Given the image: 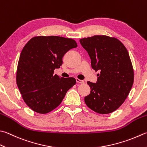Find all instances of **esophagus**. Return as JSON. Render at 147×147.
Masks as SVG:
<instances>
[{
    "instance_id": "esophagus-1",
    "label": "esophagus",
    "mask_w": 147,
    "mask_h": 147,
    "mask_svg": "<svg viewBox=\"0 0 147 147\" xmlns=\"http://www.w3.org/2000/svg\"><path fill=\"white\" fill-rule=\"evenodd\" d=\"M76 81L77 83H80V84H83V83L84 82V81H82V80H80L79 79H76Z\"/></svg>"
}]
</instances>
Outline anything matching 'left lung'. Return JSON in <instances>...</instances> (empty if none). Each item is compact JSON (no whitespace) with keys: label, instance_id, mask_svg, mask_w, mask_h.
I'll list each match as a JSON object with an SVG mask.
<instances>
[{"label":"left lung","instance_id":"1","mask_svg":"<svg viewBox=\"0 0 147 147\" xmlns=\"http://www.w3.org/2000/svg\"><path fill=\"white\" fill-rule=\"evenodd\" d=\"M88 52L97 81H88L91 91L84 102L91 110L109 114L120 107L134 82V70L125 47L114 37L96 35L79 40Z\"/></svg>","mask_w":147,"mask_h":147}]
</instances>
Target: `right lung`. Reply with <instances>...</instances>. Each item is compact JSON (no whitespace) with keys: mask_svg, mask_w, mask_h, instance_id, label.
I'll use <instances>...</instances> for the list:
<instances>
[{"mask_svg":"<svg viewBox=\"0 0 147 147\" xmlns=\"http://www.w3.org/2000/svg\"><path fill=\"white\" fill-rule=\"evenodd\" d=\"M77 47L74 40L57 36H35L24 46L18 63L16 84L32 111L40 114L51 112L76 84L74 77H60L54 70L62 65L66 52Z\"/></svg>","mask_w":147,"mask_h":147,"instance_id":"1","label":"right lung"}]
</instances>
